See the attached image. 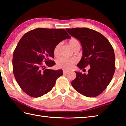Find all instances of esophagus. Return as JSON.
Listing matches in <instances>:
<instances>
[{
    "label": "esophagus",
    "instance_id": "esophagus-1",
    "mask_svg": "<svg viewBox=\"0 0 126 126\" xmlns=\"http://www.w3.org/2000/svg\"><path fill=\"white\" fill-rule=\"evenodd\" d=\"M67 72H68V71H67V70H63V74H66Z\"/></svg>",
    "mask_w": 126,
    "mask_h": 126
}]
</instances>
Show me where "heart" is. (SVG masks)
Here are the masks:
<instances>
[{
	"label": "heart",
	"mask_w": 126,
	"mask_h": 126,
	"mask_svg": "<svg viewBox=\"0 0 126 126\" xmlns=\"http://www.w3.org/2000/svg\"><path fill=\"white\" fill-rule=\"evenodd\" d=\"M69 43L71 46L72 49L74 50L80 47V43L78 41L72 38L69 41ZM61 46V43H59L55 46L54 49V54L55 56H57L59 54L60 49ZM76 62V60L75 59H69V58H61L58 61L57 66L60 68H62L65 70H69L71 69L74 65V64Z\"/></svg>",
	"instance_id": "obj_1"
}]
</instances>
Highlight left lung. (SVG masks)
Wrapping results in <instances>:
<instances>
[{"mask_svg": "<svg viewBox=\"0 0 126 126\" xmlns=\"http://www.w3.org/2000/svg\"><path fill=\"white\" fill-rule=\"evenodd\" d=\"M66 30L82 46L83 56L77 66L80 69L90 66L87 74L75 72L76 78L72 81V86L87 97L98 96L106 89L114 74L115 57L112 46L104 35L93 30L75 28Z\"/></svg>", "mask_w": 126, "mask_h": 126, "instance_id": "left-lung-1", "label": "left lung"}]
</instances>
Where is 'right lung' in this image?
Returning <instances> with one entry per match:
<instances>
[{"mask_svg":"<svg viewBox=\"0 0 126 126\" xmlns=\"http://www.w3.org/2000/svg\"><path fill=\"white\" fill-rule=\"evenodd\" d=\"M71 37L64 29L37 28L26 33L17 43L13 56V71L16 82L24 92L34 98L40 97L50 91L62 70L45 69L55 63V46Z\"/></svg>","mask_w":126,"mask_h":126,"instance_id":"add662e5","label":"right lung"}]
</instances>
